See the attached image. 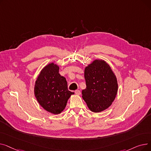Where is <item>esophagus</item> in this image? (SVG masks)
Wrapping results in <instances>:
<instances>
[{
    "label": "esophagus",
    "instance_id": "1",
    "mask_svg": "<svg viewBox=\"0 0 151 151\" xmlns=\"http://www.w3.org/2000/svg\"><path fill=\"white\" fill-rule=\"evenodd\" d=\"M75 93L76 95H80L81 94V91L80 90H76V91H75Z\"/></svg>",
    "mask_w": 151,
    "mask_h": 151
}]
</instances>
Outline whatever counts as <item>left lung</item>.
I'll return each mask as SVG.
<instances>
[{"mask_svg":"<svg viewBox=\"0 0 151 151\" xmlns=\"http://www.w3.org/2000/svg\"><path fill=\"white\" fill-rule=\"evenodd\" d=\"M86 88L82 97L89 109L99 113L107 109L116 98L118 84L116 77L108 63L95 60L84 70Z\"/></svg>","mask_w":151,"mask_h":151,"instance_id":"8db88e82","label":"left lung"}]
</instances>
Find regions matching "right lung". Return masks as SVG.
Listing matches in <instances>:
<instances>
[{"label": "right lung", "instance_id": "add662e5", "mask_svg": "<svg viewBox=\"0 0 151 151\" xmlns=\"http://www.w3.org/2000/svg\"><path fill=\"white\" fill-rule=\"evenodd\" d=\"M59 67L54 63L45 66L35 81L34 93L45 110L59 114L65 109L67 101L74 92L68 90L66 79L59 73Z\"/></svg>", "mask_w": 151, "mask_h": 151}]
</instances>
